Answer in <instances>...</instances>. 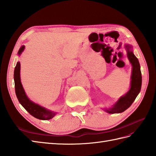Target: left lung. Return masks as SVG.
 <instances>
[{"mask_svg": "<svg viewBox=\"0 0 156 156\" xmlns=\"http://www.w3.org/2000/svg\"><path fill=\"white\" fill-rule=\"evenodd\" d=\"M125 48L127 51V58L132 66L130 87L129 91L125 95L120 97L115 104L109 108H104L105 112L110 114L122 113L129 108L140 93L141 87L142 78L139 61L133 53L132 46L129 44H126Z\"/></svg>", "mask_w": 156, "mask_h": 156, "instance_id": "left-lung-1", "label": "left lung"}]
</instances>
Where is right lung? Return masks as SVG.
<instances>
[{"mask_svg":"<svg viewBox=\"0 0 156 156\" xmlns=\"http://www.w3.org/2000/svg\"><path fill=\"white\" fill-rule=\"evenodd\" d=\"M25 47L23 45L18 51V55L20 56L25 49ZM20 63L18 61L14 71V81H15V87L16 98L21 105L31 115L37 119L41 120H49L55 116L57 113L54 111H51L45 107L39 105L37 103H34L30 100L27 97L23 85L20 81Z\"/></svg>","mask_w":156,"mask_h":156,"instance_id":"right-lung-1","label":"right lung"}]
</instances>
